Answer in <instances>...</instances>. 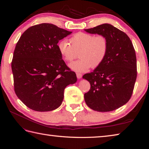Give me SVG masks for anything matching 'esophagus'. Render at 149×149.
Returning <instances> with one entry per match:
<instances>
[{"label":"esophagus","mask_w":149,"mask_h":149,"mask_svg":"<svg viewBox=\"0 0 149 149\" xmlns=\"http://www.w3.org/2000/svg\"><path fill=\"white\" fill-rule=\"evenodd\" d=\"M76 76H77V78L78 79H80V78H82V74L79 73H76Z\"/></svg>","instance_id":"esophagus-1"}]
</instances>
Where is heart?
<instances>
[{
	"mask_svg": "<svg viewBox=\"0 0 149 149\" xmlns=\"http://www.w3.org/2000/svg\"><path fill=\"white\" fill-rule=\"evenodd\" d=\"M70 43L62 40L58 44V48L63 59L71 62L77 58L80 59L70 65L76 71L83 72L90 68L95 69L104 61L108 52L109 43L104 35L78 32L70 39Z\"/></svg>",
	"mask_w": 149,
	"mask_h": 149,
	"instance_id": "b5f03b06",
	"label": "heart"
}]
</instances>
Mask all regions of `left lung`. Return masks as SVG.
I'll return each instance as SVG.
<instances>
[{
    "label": "left lung",
    "instance_id": "obj_1",
    "mask_svg": "<svg viewBox=\"0 0 149 149\" xmlns=\"http://www.w3.org/2000/svg\"><path fill=\"white\" fill-rule=\"evenodd\" d=\"M104 35L109 43L102 63L83 78L91 84L84 101L91 109L109 112L118 109L131 97L137 78V60L132 43L127 34L109 24L84 29Z\"/></svg>",
    "mask_w": 149,
    "mask_h": 149
}]
</instances>
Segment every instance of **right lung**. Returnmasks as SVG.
<instances>
[{
	"mask_svg": "<svg viewBox=\"0 0 149 149\" xmlns=\"http://www.w3.org/2000/svg\"><path fill=\"white\" fill-rule=\"evenodd\" d=\"M71 33L53 24H41L25 31L17 43L12 61L14 90L30 109H56L63 100L65 88L77 81L57 45Z\"/></svg>",
	"mask_w": 149,
	"mask_h": 149,
	"instance_id": "obj_1",
	"label": "right lung"
}]
</instances>
